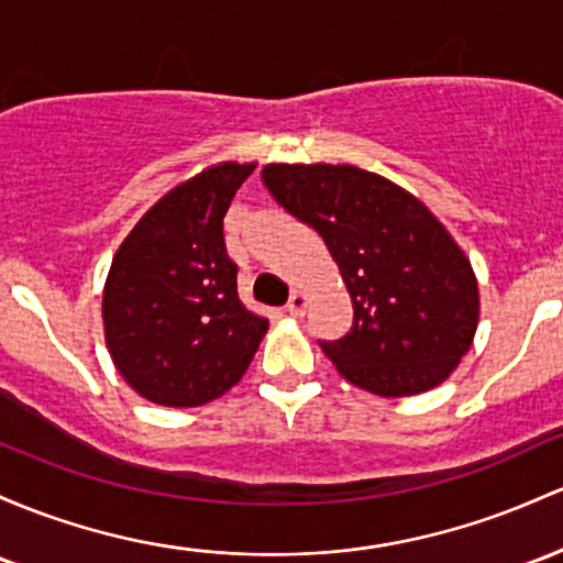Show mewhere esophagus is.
<instances>
[{"label": "esophagus", "mask_w": 563, "mask_h": 563, "mask_svg": "<svg viewBox=\"0 0 563 563\" xmlns=\"http://www.w3.org/2000/svg\"><path fill=\"white\" fill-rule=\"evenodd\" d=\"M305 310H307V296L301 291H294L291 299H288V305H286V312L294 314V318H299V314H305Z\"/></svg>", "instance_id": "esophagus-1"}]
</instances>
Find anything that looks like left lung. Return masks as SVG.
<instances>
[{
    "instance_id": "obj_1",
    "label": "left lung",
    "mask_w": 563,
    "mask_h": 563,
    "mask_svg": "<svg viewBox=\"0 0 563 563\" xmlns=\"http://www.w3.org/2000/svg\"><path fill=\"white\" fill-rule=\"evenodd\" d=\"M264 187L323 238L352 299V329L320 342L339 374L400 398L441 385L471 350L478 283L417 197L355 165H267Z\"/></svg>"
}]
</instances>
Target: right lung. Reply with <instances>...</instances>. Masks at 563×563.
<instances>
[{
  "instance_id": "obj_1",
  "label": "right lung",
  "mask_w": 563,
  "mask_h": 563,
  "mask_svg": "<svg viewBox=\"0 0 563 563\" xmlns=\"http://www.w3.org/2000/svg\"><path fill=\"white\" fill-rule=\"evenodd\" d=\"M256 165L221 163L178 184L133 227L103 288L117 372L141 398L189 409L219 398L251 366L267 320L238 296L224 216Z\"/></svg>"
}]
</instances>
